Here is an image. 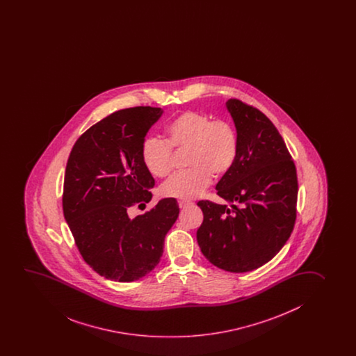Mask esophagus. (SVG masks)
<instances>
[{
	"instance_id": "34e87169",
	"label": "esophagus",
	"mask_w": 356,
	"mask_h": 356,
	"mask_svg": "<svg viewBox=\"0 0 356 356\" xmlns=\"http://www.w3.org/2000/svg\"><path fill=\"white\" fill-rule=\"evenodd\" d=\"M179 206H180V208H187V207L193 206V202L182 200V201L179 202Z\"/></svg>"
}]
</instances>
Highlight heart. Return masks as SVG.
<instances>
[{"label": "heart", "instance_id": "1", "mask_svg": "<svg viewBox=\"0 0 356 356\" xmlns=\"http://www.w3.org/2000/svg\"><path fill=\"white\" fill-rule=\"evenodd\" d=\"M168 139L148 138L142 145V160L156 177H166L174 169V148L187 149L186 164L161 186V193L177 200H193L211 185V176L220 179L232 170L238 155V134L224 119L187 110L165 126Z\"/></svg>", "mask_w": 356, "mask_h": 356}]
</instances>
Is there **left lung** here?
I'll list each match as a JSON object with an SVG mask.
<instances>
[{"label": "left lung", "instance_id": "left-lung-1", "mask_svg": "<svg viewBox=\"0 0 356 356\" xmlns=\"http://www.w3.org/2000/svg\"><path fill=\"white\" fill-rule=\"evenodd\" d=\"M227 106L240 147L217 195L232 208L198 202L203 222L197 241L211 264L243 273L269 262L294 230L298 176L284 139L262 111L238 99H229Z\"/></svg>", "mask_w": 356, "mask_h": 356}]
</instances>
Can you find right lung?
Returning a JSON list of instances; mask_svg holds the SVG:
<instances>
[{
	"instance_id": "right-lung-1",
	"label": "right lung",
	"mask_w": 356,
	"mask_h": 356,
	"mask_svg": "<svg viewBox=\"0 0 356 356\" xmlns=\"http://www.w3.org/2000/svg\"><path fill=\"white\" fill-rule=\"evenodd\" d=\"M160 108L134 106L106 116L81 134L68 156L62 208L83 259L104 278L129 283L159 263L179 217L175 198L129 219L131 207L152 200L154 177L142 145Z\"/></svg>"
}]
</instances>
